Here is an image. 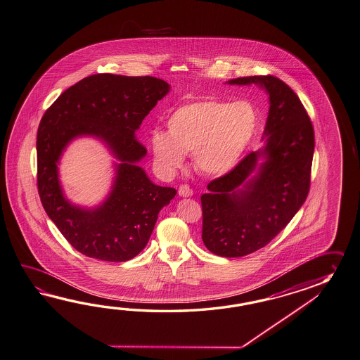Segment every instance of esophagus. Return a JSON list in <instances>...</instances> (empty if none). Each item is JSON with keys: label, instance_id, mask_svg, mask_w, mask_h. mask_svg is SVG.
<instances>
[{"label": "esophagus", "instance_id": "esophagus-1", "mask_svg": "<svg viewBox=\"0 0 360 360\" xmlns=\"http://www.w3.org/2000/svg\"><path fill=\"white\" fill-rule=\"evenodd\" d=\"M179 195L180 197H192L193 191L189 188V185H181L180 188H179Z\"/></svg>", "mask_w": 360, "mask_h": 360}]
</instances>
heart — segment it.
<instances>
[{
  "mask_svg": "<svg viewBox=\"0 0 360 360\" xmlns=\"http://www.w3.org/2000/svg\"><path fill=\"white\" fill-rule=\"evenodd\" d=\"M258 126L259 117L250 102L211 97L176 109L167 119L168 134L151 136V150L167 172L184 165L185 154H194L202 174L223 176L241 160Z\"/></svg>",
  "mask_w": 360,
  "mask_h": 360,
  "instance_id": "1",
  "label": "heart"
}]
</instances>
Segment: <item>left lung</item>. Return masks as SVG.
<instances>
[{
	"instance_id": "1",
	"label": "left lung",
	"mask_w": 360,
	"mask_h": 360,
	"mask_svg": "<svg viewBox=\"0 0 360 360\" xmlns=\"http://www.w3.org/2000/svg\"><path fill=\"white\" fill-rule=\"evenodd\" d=\"M228 84H255L269 96L264 146L212 180L201 195L205 246L219 257L237 258L266 246L301 209L309 191L315 136L301 100L283 80L246 76Z\"/></svg>"
}]
</instances>
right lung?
I'll return each instance as SVG.
<instances>
[{
	"label": "right lung",
	"instance_id": "add662e5",
	"mask_svg": "<svg viewBox=\"0 0 360 360\" xmlns=\"http://www.w3.org/2000/svg\"><path fill=\"white\" fill-rule=\"evenodd\" d=\"M168 92L169 84L153 76L97 74L70 86L42 117L36 141L40 200L60 233L89 258H134L149 241L159 211L176 195L137 166L146 149L134 134ZM83 135L101 139L120 162L110 195L91 210L68 202L58 181V159Z\"/></svg>",
	"mask_w": 360,
	"mask_h": 360
}]
</instances>
